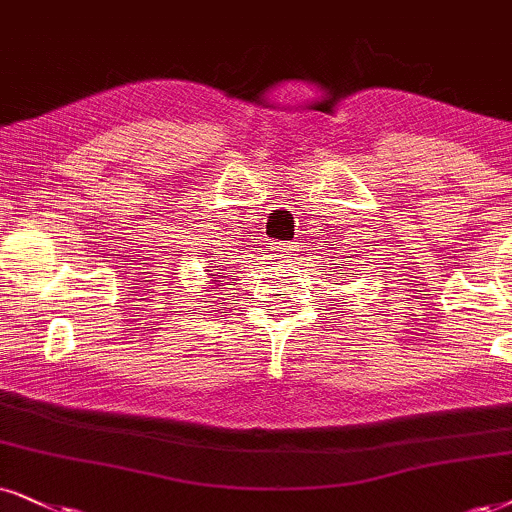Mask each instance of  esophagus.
Here are the masks:
<instances>
[{
	"mask_svg": "<svg viewBox=\"0 0 512 512\" xmlns=\"http://www.w3.org/2000/svg\"><path fill=\"white\" fill-rule=\"evenodd\" d=\"M276 252H278V257H290L295 252V245H290V243H276Z\"/></svg>",
	"mask_w": 512,
	"mask_h": 512,
	"instance_id": "esophagus-1",
	"label": "esophagus"
}]
</instances>
